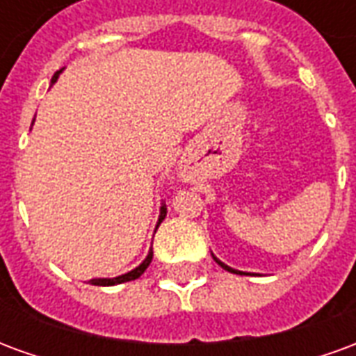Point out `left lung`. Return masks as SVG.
<instances>
[{
	"mask_svg": "<svg viewBox=\"0 0 356 356\" xmlns=\"http://www.w3.org/2000/svg\"><path fill=\"white\" fill-rule=\"evenodd\" d=\"M213 259H216V257H213ZM217 263H219V265H221V267L225 268V270H231V273H236V275H244V273H238V270H234V268H231V267H227V265H225V263H221L219 261V259H216Z\"/></svg>",
	"mask_w": 356,
	"mask_h": 356,
	"instance_id": "1",
	"label": "left lung"
}]
</instances>
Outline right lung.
Returning a JSON list of instances; mask_svg holds the SVG:
<instances>
[{
  "instance_id": "obj_1",
  "label": "right lung",
  "mask_w": 356,
  "mask_h": 356,
  "mask_svg": "<svg viewBox=\"0 0 356 356\" xmlns=\"http://www.w3.org/2000/svg\"><path fill=\"white\" fill-rule=\"evenodd\" d=\"M58 74H60V70H58V72H55V76H53L51 83H55V81H57ZM34 120H35V118H34ZM163 217H165V206H163L162 211H160V219H158V225L162 223ZM150 261H152V250L148 252L147 259L140 263L137 268H133L131 273H127V275H122V276H116V278H93V280H91V284H93V286H114V284H122V282H129V280H135V278H139V276L143 275L145 270H147V267L150 265Z\"/></svg>"
}]
</instances>
